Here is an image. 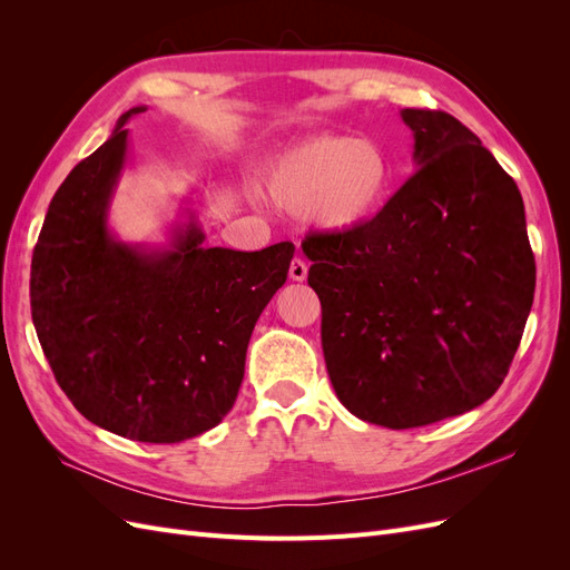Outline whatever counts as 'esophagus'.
Listing matches in <instances>:
<instances>
[{
	"instance_id": "34e87169",
	"label": "esophagus",
	"mask_w": 570,
	"mask_h": 570,
	"mask_svg": "<svg viewBox=\"0 0 570 570\" xmlns=\"http://www.w3.org/2000/svg\"><path fill=\"white\" fill-rule=\"evenodd\" d=\"M306 273H308L306 262H302V258H292V264H289V278L302 283V281H306Z\"/></svg>"
}]
</instances>
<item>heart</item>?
Segmentation results:
<instances>
[{"label":"heart","instance_id":"1","mask_svg":"<svg viewBox=\"0 0 570 570\" xmlns=\"http://www.w3.org/2000/svg\"><path fill=\"white\" fill-rule=\"evenodd\" d=\"M392 178V161L377 142L318 135L271 164L266 189L281 209L306 212L318 228L347 233L383 209Z\"/></svg>","mask_w":570,"mask_h":570}]
</instances>
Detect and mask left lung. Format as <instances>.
I'll return each instance as SVG.
<instances>
[{
	"mask_svg": "<svg viewBox=\"0 0 570 570\" xmlns=\"http://www.w3.org/2000/svg\"><path fill=\"white\" fill-rule=\"evenodd\" d=\"M402 118L416 174L364 226L302 243L337 400L392 430L488 402L534 295L513 178L454 116L404 109Z\"/></svg>",
	"mask_w": 570,
	"mask_h": 570,
	"instance_id": "1",
	"label": "left lung"
}]
</instances>
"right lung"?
Returning <instances> with one entry per match:
<instances>
[{"label":"right lung","mask_w":570,"mask_h":570,"mask_svg":"<svg viewBox=\"0 0 570 570\" xmlns=\"http://www.w3.org/2000/svg\"><path fill=\"white\" fill-rule=\"evenodd\" d=\"M51 197L30 266V312L59 387L95 425L168 444L223 421L245 377L254 325L287 281L292 243L202 247L195 220L164 252L107 228L128 118Z\"/></svg>","instance_id":"1"}]
</instances>
